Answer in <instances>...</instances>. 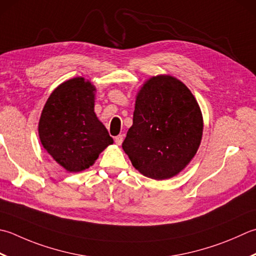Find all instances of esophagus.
I'll list each match as a JSON object with an SVG mask.
<instances>
[{
	"label": "esophagus",
	"instance_id": "esophagus-1",
	"mask_svg": "<svg viewBox=\"0 0 256 256\" xmlns=\"http://www.w3.org/2000/svg\"><path fill=\"white\" fill-rule=\"evenodd\" d=\"M123 138H124L123 135H118V136H115L114 141H115V143H116L118 145H121L122 142H123Z\"/></svg>",
	"mask_w": 256,
	"mask_h": 256
}]
</instances>
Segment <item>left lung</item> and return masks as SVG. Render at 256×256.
Masks as SVG:
<instances>
[{"instance_id":"1","label":"left lung","mask_w":256,"mask_h":256,"mask_svg":"<svg viewBox=\"0 0 256 256\" xmlns=\"http://www.w3.org/2000/svg\"><path fill=\"white\" fill-rule=\"evenodd\" d=\"M202 135V112L192 92L178 78L160 74L138 92L122 148L140 173L162 181L188 166Z\"/></svg>"}]
</instances>
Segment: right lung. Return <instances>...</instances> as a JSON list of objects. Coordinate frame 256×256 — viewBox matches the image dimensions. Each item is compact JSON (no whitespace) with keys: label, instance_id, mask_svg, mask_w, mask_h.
Returning a JSON list of instances; mask_svg holds the SVG:
<instances>
[{"label":"right lung","instance_id":"right-lung-1","mask_svg":"<svg viewBox=\"0 0 256 256\" xmlns=\"http://www.w3.org/2000/svg\"><path fill=\"white\" fill-rule=\"evenodd\" d=\"M96 88L82 76L61 83L50 95L38 122L43 148L70 173L82 172L113 144L94 112Z\"/></svg>","mask_w":256,"mask_h":256}]
</instances>
